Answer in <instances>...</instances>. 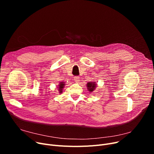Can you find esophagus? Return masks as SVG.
<instances>
[{
  "label": "esophagus",
  "instance_id": "1",
  "mask_svg": "<svg viewBox=\"0 0 154 154\" xmlns=\"http://www.w3.org/2000/svg\"><path fill=\"white\" fill-rule=\"evenodd\" d=\"M80 80V77H78V76H76L74 77V81L76 82H79Z\"/></svg>",
  "mask_w": 154,
  "mask_h": 154
}]
</instances>
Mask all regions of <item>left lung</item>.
Listing matches in <instances>:
<instances>
[{
	"label": "left lung",
	"mask_w": 154,
	"mask_h": 154,
	"mask_svg": "<svg viewBox=\"0 0 154 154\" xmlns=\"http://www.w3.org/2000/svg\"><path fill=\"white\" fill-rule=\"evenodd\" d=\"M96 86H97V84L95 82H88L87 84V88L90 92H93L95 89Z\"/></svg>",
	"instance_id": "left-lung-1"
}]
</instances>
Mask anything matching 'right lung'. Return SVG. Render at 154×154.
Wrapping results in <instances>:
<instances>
[{
	"instance_id": "add662e5",
	"label": "right lung",
	"mask_w": 154,
	"mask_h": 154,
	"mask_svg": "<svg viewBox=\"0 0 154 154\" xmlns=\"http://www.w3.org/2000/svg\"><path fill=\"white\" fill-rule=\"evenodd\" d=\"M65 84H66V83H64L63 82H60V84H59V87H57L58 91H59V92L60 94L62 92L63 88L64 87V85H66Z\"/></svg>"
}]
</instances>
